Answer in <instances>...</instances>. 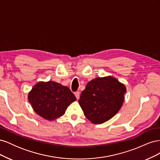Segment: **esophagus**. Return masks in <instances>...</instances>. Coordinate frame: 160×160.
<instances>
[{"mask_svg":"<svg viewBox=\"0 0 160 160\" xmlns=\"http://www.w3.org/2000/svg\"><path fill=\"white\" fill-rule=\"evenodd\" d=\"M75 97H76V98H77V99H79V97H80V92H79V91L75 92Z\"/></svg>","mask_w":160,"mask_h":160,"instance_id":"1","label":"esophagus"}]
</instances>
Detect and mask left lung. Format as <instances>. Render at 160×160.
Instances as JSON below:
<instances>
[{"label":"left lung","mask_w":160,"mask_h":160,"mask_svg":"<svg viewBox=\"0 0 160 160\" xmlns=\"http://www.w3.org/2000/svg\"><path fill=\"white\" fill-rule=\"evenodd\" d=\"M126 87L113 76L97 77L87 84L79 100L83 113L92 123L101 124L122 108Z\"/></svg>","instance_id":"obj_1"}]
</instances>
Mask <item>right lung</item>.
Masks as SVG:
<instances>
[{"mask_svg":"<svg viewBox=\"0 0 160 160\" xmlns=\"http://www.w3.org/2000/svg\"><path fill=\"white\" fill-rule=\"evenodd\" d=\"M76 99L69 88L52 81L38 82L28 94L35 112L48 121L61 118Z\"/></svg>","mask_w":160,"mask_h":160,"instance_id":"right-lung-1","label":"right lung"}]
</instances>
